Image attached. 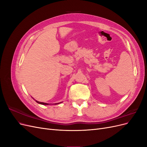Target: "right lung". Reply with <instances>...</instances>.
Wrapping results in <instances>:
<instances>
[{"label":"right lung","mask_w":147,"mask_h":147,"mask_svg":"<svg viewBox=\"0 0 147 147\" xmlns=\"http://www.w3.org/2000/svg\"><path fill=\"white\" fill-rule=\"evenodd\" d=\"M33 98V97H32ZM34 99V98H33ZM35 100V99H34ZM35 100V102H37L38 104H42V105H50V104H48V103H45V102H39V101H37V100ZM60 103H61V102H59V103H56V104H55V105H56V104H60Z\"/></svg>","instance_id":"1"}]
</instances>
